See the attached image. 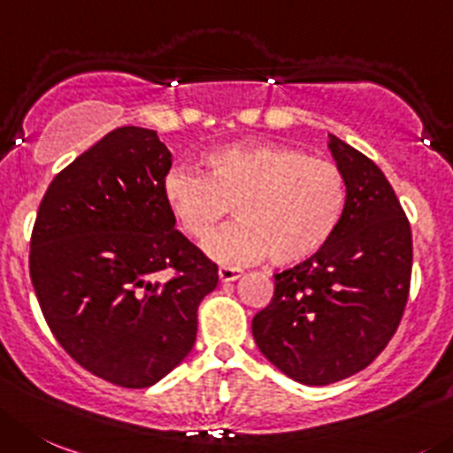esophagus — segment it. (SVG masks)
Masks as SVG:
<instances>
[{"label": "esophagus", "mask_w": 453, "mask_h": 453, "mask_svg": "<svg viewBox=\"0 0 453 453\" xmlns=\"http://www.w3.org/2000/svg\"><path fill=\"white\" fill-rule=\"evenodd\" d=\"M243 274V270L241 268H232V265H221L219 268V279H221L223 284H230V281H236V279Z\"/></svg>", "instance_id": "1"}]
</instances>
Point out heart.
<instances>
[{
    "label": "heart",
    "mask_w": 453,
    "mask_h": 453,
    "mask_svg": "<svg viewBox=\"0 0 453 453\" xmlns=\"http://www.w3.org/2000/svg\"><path fill=\"white\" fill-rule=\"evenodd\" d=\"M205 174L172 167L163 179L169 214L192 239H205L230 212L236 221L205 241L226 265L270 257L295 265L326 246L346 212V180L337 165L277 142H241L203 156Z\"/></svg>",
    "instance_id": "heart-1"
}]
</instances>
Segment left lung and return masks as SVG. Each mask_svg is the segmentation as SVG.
I'll list each match as a JSON object with an SVG mask.
<instances>
[{
	"label": "left lung",
	"mask_w": 453,
	"mask_h": 453,
	"mask_svg": "<svg viewBox=\"0 0 453 453\" xmlns=\"http://www.w3.org/2000/svg\"><path fill=\"white\" fill-rule=\"evenodd\" d=\"M346 180V212L322 250L274 274L273 302L252 319L257 346L308 387L366 369L403 319L411 281V227L382 169L328 134Z\"/></svg>",
	"instance_id": "8db88e82"
}]
</instances>
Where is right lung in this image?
<instances>
[{
    "instance_id": "1",
    "label": "right lung",
    "mask_w": 453,
    "mask_h": 453,
    "mask_svg": "<svg viewBox=\"0 0 453 453\" xmlns=\"http://www.w3.org/2000/svg\"><path fill=\"white\" fill-rule=\"evenodd\" d=\"M172 151L120 127L55 176L31 236V281L62 349L93 375L145 388L196 342L217 264L176 230L163 198ZM175 273L163 280L159 273Z\"/></svg>"
}]
</instances>
